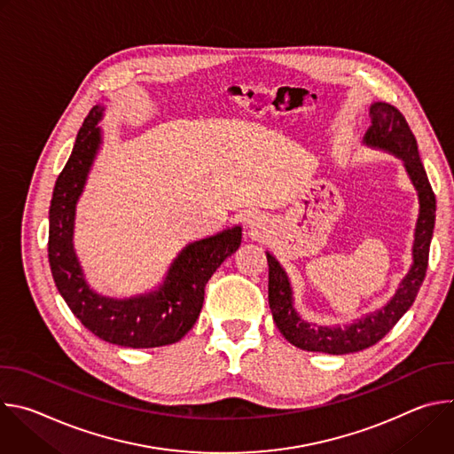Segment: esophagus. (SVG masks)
<instances>
[{"label":"esophagus","instance_id":"34e87169","mask_svg":"<svg viewBox=\"0 0 454 454\" xmlns=\"http://www.w3.org/2000/svg\"><path fill=\"white\" fill-rule=\"evenodd\" d=\"M247 226H249L251 231H256L258 228H261V217H254V215L249 217V219H247Z\"/></svg>","mask_w":454,"mask_h":454}]
</instances>
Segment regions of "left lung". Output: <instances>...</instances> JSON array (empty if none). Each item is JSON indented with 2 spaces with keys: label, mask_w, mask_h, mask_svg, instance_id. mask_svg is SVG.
I'll return each instance as SVG.
<instances>
[{
  "label": "left lung",
  "mask_w": 454,
  "mask_h": 454,
  "mask_svg": "<svg viewBox=\"0 0 454 454\" xmlns=\"http://www.w3.org/2000/svg\"><path fill=\"white\" fill-rule=\"evenodd\" d=\"M372 125L364 135V144L390 151L395 156L403 158L404 167L419 190L420 214L415 230L413 244V266L410 273L401 282L395 296L387 301L380 310L368 314L354 321L352 325L341 327H316L314 323L303 321L293 309V293L287 280V275L277 262V258L268 253L270 266V286L268 298L273 319L284 338L294 347L309 352H325V354H350L364 350L377 341H380L390 333L395 323L404 316V312L413 305L417 293L424 282L429 244L434 228V193L422 167L417 140L411 129L403 116V113L386 102H375L370 107Z\"/></svg>",
  "instance_id": "8db88e82"
}]
</instances>
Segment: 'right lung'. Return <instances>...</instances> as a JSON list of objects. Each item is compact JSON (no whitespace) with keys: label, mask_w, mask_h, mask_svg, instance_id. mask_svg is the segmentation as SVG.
Instances as JSON below:
<instances>
[{"label":"right lung","mask_w":454,"mask_h":454,"mask_svg":"<svg viewBox=\"0 0 454 454\" xmlns=\"http://www.w3.org/2000/svg\"><path fill=\"white\" fill-rule=\"evenodd\" d=\"M104 107L95 106L77 135L72 156L57 177L50 205L48 261L55 286L82 325L100 340L129 348H154L179 341L196 323L205 287L215 270L240 246V226L188 244L163 286L145 296L114 300L97 294L84 280L74 251L75 205L100 145Z\"/></svg>","instance_id":"obj_1"}]
</instances>
